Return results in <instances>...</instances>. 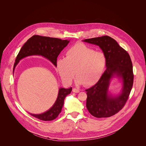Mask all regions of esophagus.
<instances>
[{"mask_svg": "<svg viewBox=\"0 0 146 146\" xmlns=\"http://www.w3.org/2000/svg\"><path fill=\"white\" fill-rule=\"evenodd\" d=\"M73 92H75V93H78V92H80V91H79V90H78V89L74 88L73 89Z\"/></svg>", "mask_w": 146, "mask_h": 146, "instance_id": "obj_1", "label": "esophagus"}]
</instances>
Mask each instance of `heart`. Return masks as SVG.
I'll return each instance as SVG.
<instances>
[{"mask_svg":"<svg viewBox=\"0 0 146 146\" xmlns=\"http://www.w3.org/2000/svg\"><path fill=\"white\" fill-rule=\"evenodd\" d=\"M106 63V56L102 52L78 43L68 50L66 58L57 60L56 66L61 78L66 84H70L76 74L77 84L90 86L100 78Z\"/></svg>","mask_w":146,"mask_h":146,"instance_id":"heart-1","label":"heart"}]
</instances>
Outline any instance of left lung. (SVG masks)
<instances>
[{"label": "left lung", "mask_w": 146, "mask_h": 146, "mask_svg": "<svg viewBox=\"0 0 146 146\" xmlns=\"http://www.w3.org/2000/svg\"><path fill=\"white\" fill-rule=\"evenodd\" d=\"M98 46L106 59V69L96 84L86 90V106L90 113L96 118L109 117L121 110L128 99L133 82L132 63L128 53L108 36L83 40ZM122 83L121 92L113 96L108 90L113 78Z\"/></svg>", "instance_id": "8db88e82"}]
</instances>
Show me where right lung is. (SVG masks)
I'll return each instance as SVG.
<instances>
[{
	"instance_id": "1",
	"label": "right lung",
	"mask_w": 146,
	"mask_h": 146,
	"mask_svg": "<svg viewBox=\"0 0 146 146\" xmlns=\"http://www.w3.org/2000/svg\"><path fill=\"white\" fill-rule=\"evenodd\" d=\"M70 40H61L58 38L34 35L29 38L21 48L14 65L13 73L16 66L22 59L33 55L43 56L49 60L56 67L58 56L63 49L66 47ZM72 88H60L56 100L53 106L47 111L41 114L29 113L31 115L43 121H52L55 119L61 112L66 96L70 94Z\"/></svg>"
}]
</instances>
